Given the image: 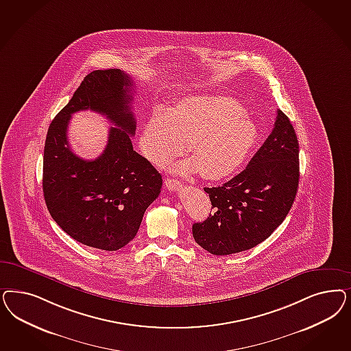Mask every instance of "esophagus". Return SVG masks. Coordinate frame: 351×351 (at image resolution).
Returning <instances> with one entry per match:
<instances>
[{
    "mask_svg": "<svg viewBox=\"0 0 351 351\" xmlns=\"http://www.w3.org/2000/svg\"><path fill=\"white\" fill-rule=\"evenodd\" d=\"M165 183V186H167V189H169L170 191H176L178 187H181V182L177 181V180H165L164 181Z\"/></svg>",
    "mask_w": 351,
    "mask_h": 351,
    "instance_id": "obj_1",
    "label": "esophagus"
}]
</instances>
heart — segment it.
Here are the masks:
<instances>
[{"mask_svg": "<svg viewBox=\"0 0 351 351\" xmlns=\"http://www.w3.org/2000/svg\"><path fill=\"white\" fill-rule=\"evenodd\" d=\"M258 130L241 104L226 95L199 94L183 97L168 112L149 116L139 138L141 151L156 167L180 156L187 142L191 158L173 169L181 174L199 170L205 180L226 178L241 167L254 147Z\"/></svg>", "mask_w": 351, "mask_h": 351, "instance_id": "b5f03b06", "label": "heart"}]
</instances>
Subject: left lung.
Masks as SVG:
<instances>
[{
    "label": "left lung",
    "instance_id": "1",
    "mask_svg": "<svg viewBox=\"0 0 351 351\" xmlns=\"http://www.w3.org/2000/svg\"><path fill=\"white\" fill-rule=\"evenodd\" d=\"M298 141L280 110L248 167L219 187H205L215 212L193 225L195 241L215 256L248 250L269 238L292 208L300 178Z\"/></svg>",
    "mask_w": 351,
    "mask_h": 351
}]
</instances>
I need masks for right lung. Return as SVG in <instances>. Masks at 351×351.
Here are the masks:
<instances>
[{
    "instance_id": "add662e5",
    "label": "right lung",
    "mask_w": 351,
    "mask_h": 351,
    "mask_svg": "<svg viewBox=\"0 0 351 351\" xmlns=\"http://www.w3.org/2000/svg\"><path fill=\"white\" fill-rule=\"evenodd\" d=\"M133 80L121 69L93 71L51 121L44 148L43 190L53 219L81 244L119 250L133 240L149 204L161 193V174L133 149ZM90 109L113 125L103 155L75 156L66 129L75 112Z\"/></svg>"
}]
</instances>
